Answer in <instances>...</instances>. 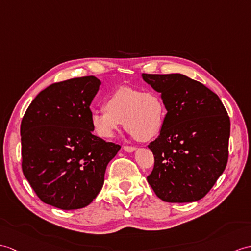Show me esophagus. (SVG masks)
I'll return each instance as SVG.
<instances>
[{
  "mask_svg": "<svg viewBox=\"0 0 251 251\" xmlns=\"http://www.w3.org/2000/svg\"><path fill=\"white\" fill-rule=\"evenodd\" d=\"M125 152H128V153H131L133 152V151H136V148L135 147H128V145H126V147H123Z\"/></svg>",
  "mask_w": 251,
  "mask_h": 251,
  "instance_id": "1",
  "label": "esophagus"
}]
</instances>
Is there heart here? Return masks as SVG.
<instances>
[{
	"label": "heart",
	"instance_id": "heart-1",
	"mask_svg": "<svg viewBox=\"0 0 251 251\" xmlns=\"http://www.w3.org/2000/svg\"><path fill=\"white\" fill-rule=\"evenodd\" d=\"M104 109L92 110L90 122L98 137L111 139L122 123L138 141L147 142L159 135L165 122V106L153 92L119 87L104 100Z\"/></svg>",
	"mask_w": 251,
	"mask_h": 251
}]
</instances>
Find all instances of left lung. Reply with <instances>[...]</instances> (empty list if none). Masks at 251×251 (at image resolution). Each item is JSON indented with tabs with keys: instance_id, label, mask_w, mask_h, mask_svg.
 <instances>
[{
	"instance_id": "left-lung-1",
	"label": "left lung",
	"mask_w": 251,
	"mask_h": 251,
	"mask_svg": "<svg viewBox=\"0 0 251 251\" xmlns=\"http://www.w3.org/2000/svg\"><path fill=\"white\" fill-rule=\"evenodd\" d=\"M142 78L161 93L167 109L164 127L149 145L155 162L148 182L162 201L200 200L228 162V112L217 94L187 75L142 74Z\"/></svg>"
}]
</instances>
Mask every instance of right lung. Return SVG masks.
Returning <instances> with one entry per match:
<instances>
[{
	"mask_svg": "<svg viewBox=\"0 0 251 251\" xmlns=\"http://www.w3.org/2000/svg\"><path fill=\"white\" fill-rule=\"evenodd\" d=\"M100 83L87 75L51 84L23 116L22 171L47 204L67 211L89 205L102 188L109 161L121 149L92 132L90 106Z\"/></svg>",
	"mask_w": 251,
	"mask_h": 251,
	"instance_id": "obj_1",
	"label": "right lung"
}]
</instances>
